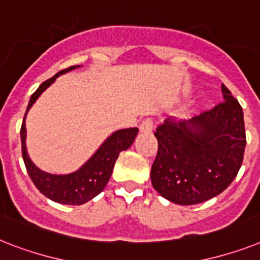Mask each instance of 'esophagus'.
<instances>
[{"mask_svg":"<svg viewBox=\"0 0 260 260\" xmlns=\"http://www.w3.org/2000/svg\"><path fill=\"white\" fill-rule=\"evenodd\" d=\"M139 128H140V132H143V134H149L153 129V120L151 117H147V119L141 121Z\"/></svg>","mask_w":260,"mask_h":260,"instance_id":"1","label":"esophagus"}]
</instances>
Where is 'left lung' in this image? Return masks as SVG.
<instances>
[{
  "instance_id": "1",
  "label": "left lung",
  "mask_w": 260,
  "mask_h": 260,
  "mask_svg": "<svg viewBox=\"0 0 260 260\" xmlns=\"http://www.w3.org/2000/svg\"><path fill=\"white\" fill-rule=\"evenodd\" d=\"M224 101L188 121L167 117L156 128L159 143L152 185L181 206L203 203L224 191L239 172L246 148L243 109L229 88Z\"/></svg>"
}]
</instances>
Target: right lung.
<instances>
[{
	"instance_id": "1",
	"label": "right lung",
	"mask_w": 260,
	"mask_h": 260,
	"mask_svg": "<svg viewBox=\"0 0 260 260\" xmlns=\"http://www.w3.org/2000/svg\"><path fill=\"white\" fill-rule=\"evenodd\" d=\"M76 67H69L62 69L53 77L46 80L39 86V89L31 94L29 104H27L26 113L35 101L39 99L40 94L56 80L57 76L62 75L65 72L72 71ZM25 113V116H26ZM139 129L137 128H126L120 129L107 139L103 143L97 152L86 161L79 171L69 175H50L44 171L39 170L35 164L31 163L26 153V145H25V137H26V128H25V117L21 125V144H22V159L25 167L31 181L39 188L41 193L49 198L50 200L61 204H69V206H80L90 199H93L109 181L113 166L119 157L121 151L129 148L134 143Z\"/></svg>"
}]
</instances>
